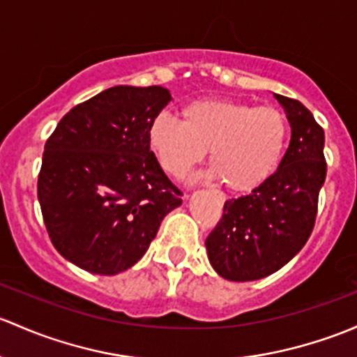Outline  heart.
I'll return each instance as SVG.
<instances>
[{"mask_svg":"<svg viewBox=\"0 0 357 357\" xmlns=\"http://www.w3.org/2000/svg\"><path fill=\"white\" fill-rule=\"evenodd\" d=\"M179 116L181 121L164 112L149 126L150 149L169 176H185L208 149L210 174L227 190L246 193L267 183L282 162L289 123L277 107L207 97L185 104Z\"/></svg>","mask_w":357,"mask_h":357,"instance_id":"1","label":"heart"}]
</instances>
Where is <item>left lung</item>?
Masks as SVG:
<instances>
[{"mask_svg": "<svg viewBox=\"0 0 357 357\" xmlns=\"http://www.w3.org/2000/svg\"><path fill=\"white\" fill-rule=\"evenodd\" d=\"M273 96L291 123L282 162L260 188L224 204L222 219L205 241L213 270L234 282L264 279L301 251L327 176L324 128L299 100Z\"/></svg>", "mask_w": 357, "mask_h": 357, "instance_id": "obj_1", "label": "left lung"}]
</instances>
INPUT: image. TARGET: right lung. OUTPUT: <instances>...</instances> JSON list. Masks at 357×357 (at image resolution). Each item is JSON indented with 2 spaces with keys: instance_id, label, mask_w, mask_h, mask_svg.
<instances>
[{
  "instance_id": "1",
  "label": "right lung",
  "mask_w": 357,
  "mask_h": 357,
  "mask_svg": "<svg viewBox=\"0 0 357 357\" xmlns=\"http://www.w3.org/2000/svg\"><path fill=\"white\" fill-rule=\"evenodd\" d=\"M167 89L116 85L70 109L44 145L37 198L51 243L77 267L116 275L181 205L149 145Z\"/></svg>"
}]
</instances>
